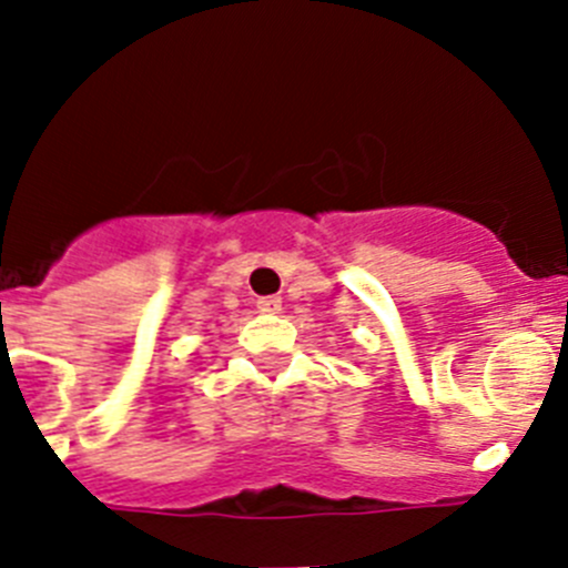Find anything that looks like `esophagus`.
I'll return each instance as SVG.
<instances>
[{
  "instance_id": "esophagus-1",
  "label": "esophagus",
  "mask_w": 568,
  "mask_h": 568,
  "mask_svg": "<svg viewBox=\"0 0 568 568\" xmlns=\"http://www.w3.org/2000/svg\"><path fill=\"white\" fill-rule=\"evenodd\" d=\"M255 307H258V313H278L281 298L278 295H264V298L255 301Z\"/></svg>"
}]
</instances>
